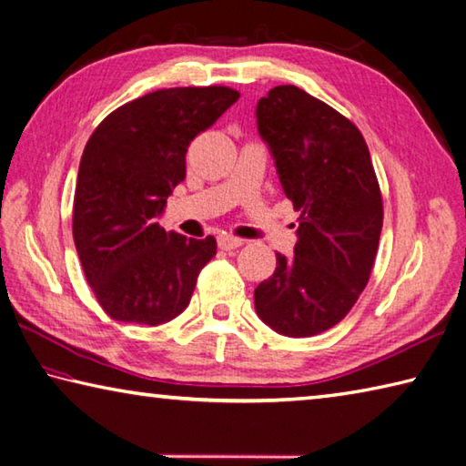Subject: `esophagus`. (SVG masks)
<instances>
[{
    "label": "esophagus",
    "mask_w": 466,
    "mask_h": 466,
    "mask_svg": "<svg viewBox=\"0 0 466 466\" xmlns=\"http://www.w3.org/2000/svg\"><path fill=\"white\" fill-rule=\"evenodd\" d=\"M244 240L242 238H236V236H230V234H220L218 236V246H220L222 250H234L238 248V246H242Z\"/></svg>",
    "instance_id": "1"
}]
</instances>
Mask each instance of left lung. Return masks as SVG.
<instances>
[{"instance_id":"left-lung-1","label":"left lung","mask_w":466,"mask_h":466,"mask_svg":"<svg viewBox=\"0 0 466 466\" xmlns=\"http://www.w3.org/2000/svg\"><path fill=\"white\" fill-rule=\"evenodd\" d=\"M257 121L300 216L295 257L277 254L254 307L280 335H319L351 311L370 280L384 224L376 171L358 127L293 85L270 88Z\"/></svg>"}]
</instances>
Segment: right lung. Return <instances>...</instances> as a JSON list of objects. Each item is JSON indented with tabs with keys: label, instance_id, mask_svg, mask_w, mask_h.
Listing matches in <instances>:
<instances>
[{
	"label": "right lung",
	"instance_id": "1",
	"mask_svg": "<svg viewBox=\"0 0 466 466\" xmlns=\"http://www.w3.org/2000/svg\"><path fill=\"white\" fill-rule=\"evenodd\" d=\"M240 93L228 86L161 88L118 106L82 153L72 236L90 289L123 323L161 325L189 305L216 238H186L157 222L186 179V153Z\"/></svg>",
	"mask_w": 466,
	"mask_h": 466
}]
</instances>
